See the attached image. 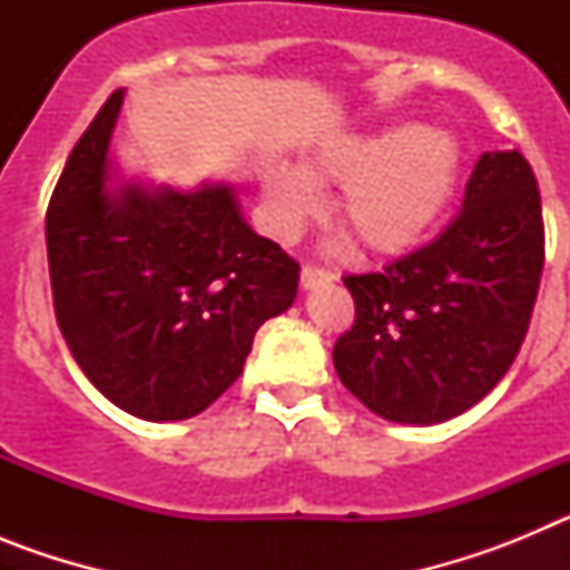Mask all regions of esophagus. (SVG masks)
<instances>
[{
	"label": "esophagus",
	"instance_id": "34e87169",
	"mask_svg": "<svg viewBox=\"0 0 570 570\" xmlns=\"http://www.w3.org/2000/svg\"><path fill=\"white\" fill-rule=\"evenodd\" d=\"M299 282H302V288L311 291V288H320V285H325V282H334V274H331V271L314 268V265H305L299 274Z\"/></svg>",
	"mask_w": 570,
	"mask_h": 570
}]
</instances>
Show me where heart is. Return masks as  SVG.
Here are the masks:
<instances>
[{
  "instance_id": "obj_1",
  "label": "heart",
  "mask_w": 570,
  "mask_h": 570,
  "mask_svg": "<svg viewBox=\"0 0 570 570\" xmlns=\"http://www.w3.org/2000/svg\"><path fill=\"white\" fill-rule=\"evenodd\" d=\"M460 176L462 145L451 130L394 122L331 136L299 168L265 163L262 208L271 234L291 242L320 210V185L340 183L334 214L356 248L394 256L434 234L454 203Z\"/></svg>"
}]
</instances>
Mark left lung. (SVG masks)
Listing matches in <instances>:
<instances>
[{
	"label": "left lung",
	"mask_w": 570,
	"mask_h": 570,
	"mask_svg": "<svg viewBox=\"0 0 570 570\" xmlns=\"http://www.w3.org/2000/svg\"><path fill=\"white\" fill-rule=\"evenodd\" d=\"M542 262L531 165L520 150L482 154L462 214L431 245L342 279L356 302L354 328L334 345L342 385L387 422L465 414L520 354Z\"/></svg>",
	"instance_id": "8db88e82"
}]
</instances>
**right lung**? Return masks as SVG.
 Instances as JSON below:
<instances>
[{"label":"right lung","instance_id":"add662e5","mask_svg":"<svg viewBox=\"0 0 570 570\" xmlns=\"http://www.w3.org/2000/svg\"><path fill=\"white\" fill-rule=\"evenodd\" d=\"M125 90L88 125L45 219L53 311L99 394L148 422L203 414L291 308L299 265L242 216L230 183L174 190L110 156Z\"/></svg>","mask_w":570,"mask_h":570}]
</instances>
